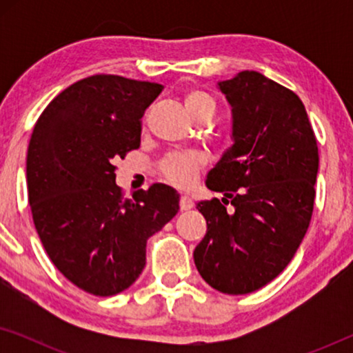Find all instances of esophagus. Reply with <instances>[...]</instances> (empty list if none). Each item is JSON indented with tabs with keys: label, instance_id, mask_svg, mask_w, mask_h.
I'll return each mask as SVG.
<instances>
[{
	"label": "esophagus",
	"instance_id": "obj_1",
	"mask_svg": "<svg viewBox=\"0 0 353 353\" xmlns=\"http://www.w3.org/2000/svg\"><path fill=\"white\" fill-rule=\"evenodd\" d=\"M194 207V201L191 199L190 196H181L180 197V209L181 210H190Z\"/></svg>",
	"mask_w": 353,
	"mask_h": 353
}]
</instances>
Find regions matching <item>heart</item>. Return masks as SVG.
I'll return each instance as SVG.
<instances>
[{
	"instance_id": "obj_1",
	"label": "heart",
	"mask_w": 353,
	"mask_h": 353,
	"mask_svg": "<svg viewBox=\"0 0 353 353\" xmlns=\"http://www.w3.org/2000/svg\"><path fill=\"white\" fill-rule=\"evenodd\" d=\"M186 112L190 114L191 119H197L199 115L212 114L215 110V101L209 93L202 90H191L188 91L183 98ZM201 167V157L197 156H186V154H176L170 156L163 162V175L168 180L180 186H190L196 180L197 170Z\"/></svg>"
}]
</instances>
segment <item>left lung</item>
I'll use <instances>...</instances> for the list:
<instances>
[{
    "label": "left lung",
    "mask_w": 353,
    "mask_h": 353,
    "mask_svg": "<svg viewBox=\"0 0 353 353\" xmlns=\"http://www.w3.org/2000/svg\"><path fill=\"white\" fill-rule=\"evenodd\" d=\"M216 86L231 105L233 144L207 173L205 186L225 197L197 204L207 233L192 255L207 284L239 296L273 281L297 252L313 212L318 146L294 91L254 70Z\"/></svg>",
    "instance_id": "left-lung-1"
}]
</instances>
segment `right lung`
<instances>
[{
	"label": "right lung",
	"mask_w": 353,
	"mask_h": 353,
	"mask_svg": "<svg viewBox=\"0 0 353 353\" xmlns=\"http://www.w3.org/2000/svg\"><path fill=\"white\" fill-rule=\"evenodd\" d=\"M162 85L93 75L56 96L33 128L27 190L33 223L56 268L93 296H115L137 281L146 244L176 215L167 185L132 199L115 185L114 159L141 143V117Z\"/></svg>",
	"instance_id": "add662e5"
}]
</instances>
